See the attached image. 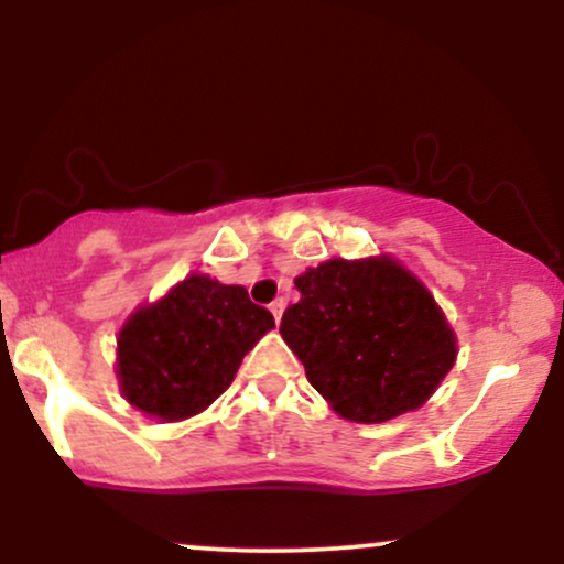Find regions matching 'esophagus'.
<instances>
[{
  "label": "esophagus",
  "instance_id": "34e87169",
  "mask_svg": "<svg viewBox=\"0 0 564 564\" xmlns=\"http://www.w3.org/2000/svg\"><path fill=\"white\" fill-rule=\"evenodd\" d=\"M283 307H286V302H283V300H275V302H270V313H273V318H275V323H281Z\"/></svg>",
  "mask_w": 564,
  "mask_h": 564
}]
</instances>
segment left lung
<instances>
[{"label":"left lung","mask_w":564,"mask_h":564,"mask_svg":"<svg viewBox=\"0 0 564 564\" xmlns=\"http://www.w3.org/2000/svg\"><path fill=\"white\" fill-rule=\"evenodd\" d=\"M281 336L310 384L349 422L413 411L456 360V336L422 283L398 262L332 260L296 278Z\"/></svg>","instance_id":"obj_1"}]
</instances>
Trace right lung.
<instances>
[{"mask_svg": "<svg viewBox=\"0 0 564 564\" xmlns=\"http://www.w3.org/2000/svg\"><path fill=\"white\" fill-rule=\"evenodd\" d=\"M275 326L243 286L191 275L142 307L119 334L124 398L148 416H196L230 387L243 355Z\"/></svg>", "mask_w": 564, "mask_h": 564, "instance_id": "add662e5", "label": "right lung"}]
</instances>
